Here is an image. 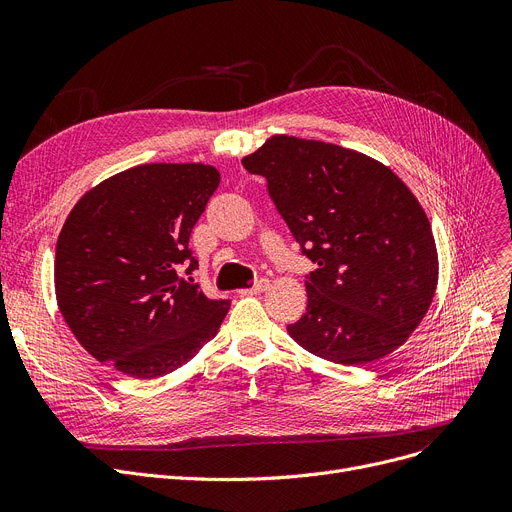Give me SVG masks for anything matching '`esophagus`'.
Masks as SVG:
<instances>
[{
  "label": "esophagus",
  "mask_w": 512,
  "mask_h": 512,
  "mask_svg": "<svg viewBox=\"0 0 512 512\" xmlns=\"http://www.w3.org/2000/svg\"><path fill=\"white\" fill-rule=\"evenodd\" d=\"M270 288V280H257L253 286H249V288H242V290H238L242 297H251V294H259V292H263V290H267Z\"/></svg>",
  "instance_id": "1"
}]
</instances>
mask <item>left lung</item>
Instances as JSON below:
<instances>
[{"instance_id":"left-lung-1","label":"left lung","mask_w":512,"mask_h":512,"mask_svg":"<svg viewBox=\"0 0 512 512\" xmlns=\"http://www.w3.org/2000/svg\"><path fill=\"white\" fill-rule=\"evenodd\" d=\"M242 166L261 174L303 253L307 311L288 334L342 365L394 353L421 324L438 288L427 215L382 161L355 149L272 134Z\"/></svg>"}]
</instances>
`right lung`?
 Returning a JSON list of instances; mask_svg holds the SVG:
<instances>
[{
	"instance_id": "obj_1",
	"label": "right lung",
	"mask_w": 512,
	"mask_h": 512,
	"mask_svg": "<svg viewBox=\"0 0 512 512\" xmlns=\"http://www.w3.org/2000/svg\"><path fill=\"white\" fill-rule=\"evenodd\" d=\"M220 184L207 164H143L76 201L56 247V299L85 351L139 380L166 375L218 334L230 301L178 278L188 236Z\"/></svg>"
}]
</instances>
